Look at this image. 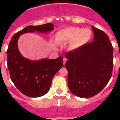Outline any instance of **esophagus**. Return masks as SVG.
Returning <instances> with one entry per match:
<instances>
[{
	"label": "esophagus",
	"instance_id": "34e87169",
	"mask_svg": "<svg viewBox=\"0 0 120 120\" xmlns=\"http://www.w3.org/2000/svg\"><path fill=\"white\" fill-rule=\"evenodd\" d=\"M67 60H68V59L66 58H64V59H63V64H64V65H65V64Z\"/></svg>",
	"mask_w": 120,
	"mask_h": 120
}]
</instances>
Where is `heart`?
Masks as SVG:
<instances>
[{
	"label": "heart",
	"mask_w": 120,
	"mask_h": 120,
	"mask_svg": "<svg viewBox=\"0 0 120 120\" xmlns=\"http://www.w3.org/2000/svg\"><path fill=\"white\" fill-rule=\"evenodd\" d=\"M92 37V31L89 28L82 29L78 27H70L57 32L55 36L58 44H65L69 42L71 50L78 49L87 44Z\"/></svg>",
	"instance_id": "heart-1"
}]
</instances>
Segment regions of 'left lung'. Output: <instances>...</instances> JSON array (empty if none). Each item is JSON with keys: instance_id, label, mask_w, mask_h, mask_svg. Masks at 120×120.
Here are the masks:
<instances>
[{"instance_id": "left-lung-1", "label": "left lung", "mask_w": 120, "mask_h": 120, "mask_svg": "<svg viewBox=\"0 0 120 120\" xmlns=\"http://www.w3.org/2000/svg\"><path fill=\"white\" fill-rule=\"evenodd\" d=\"M93 42L66 52L69 89L80 98L96 95L108 83L113 68V47L105 33L92 26Z\"/></svg>"}]
</instances>
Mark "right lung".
<instances>
[{
    "label": "right lung",
    "mask_w": 120,
    "mask_h": 120,
    "mask_svg": "<svg viewBox=\"0 0 120 120\" xmlns=\"http://www.w3.org/2000/svg\"><path fill=\"white\" fill-rule=\"evenodd\" d=\"M53 30L54 25L51 23L28 26L15 33L9 42L7 50V63L10 78L16 87L24 95L37 98L45 94L49 90L54 76L63 67V57L28 60L19 52L18 40L21 34L26 33H47Z\"/></svg>",
    "instance_id": "add662e5"
}]
</instances>
